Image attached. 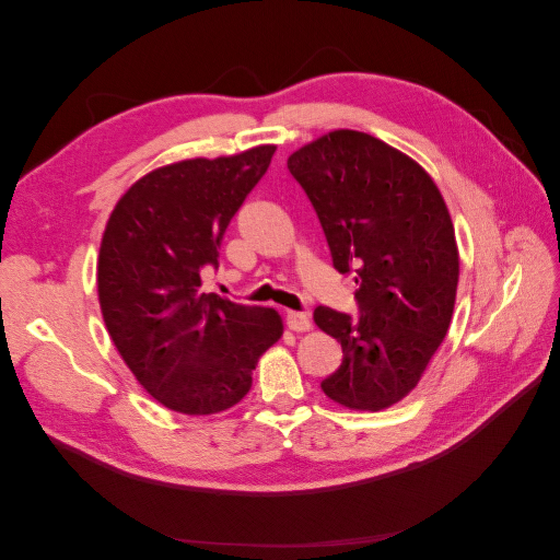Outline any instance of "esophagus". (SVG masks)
Returning a JSON list of instances; mask_svg holds the SVG:
<instances>
[{
	"instance_id": "34e87169",
	"label": "esophagus",
	"mask_w": 560,
	"mask_h": 560,
	"mask_svg": "<svg viewBox=\"0 0 560 560\" xmlns=\"http://www.w3.org/2000/svg\"><path fill=\"white\" fill-rule=\"evenodd\" d=\"M284 319H287V327H290L292 331H308L311 329V315L308 313L287 311Z\"/></svg>"
}]
</instances>
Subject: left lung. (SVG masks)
<instances>
[{
	"label": "left lung",
	"mask_w": 560,
	"mask_h": 560,
	"mask_svg": "<svg viewBox=\"0 0 560 560\" xmlns=\"http://www.w3.org/2000/svg\"><path fill=\"white\" fill-rule=\"evenodd\" d=\"M287 167L313 202L334 268L358 284V317L313 313L343 348L322 389L348 409H387L418 385L451 325L460 259L446 202L413 159L358 130L322 135Z\"/></svg>",
	"instance_id": "left-lung-1"
}]
</instances>
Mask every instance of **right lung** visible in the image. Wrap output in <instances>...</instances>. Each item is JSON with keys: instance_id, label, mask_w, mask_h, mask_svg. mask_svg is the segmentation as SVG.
<instances>
[{"instance_id": "obj_1", "label": "right lung", "mask_w": 560, "mask_h": 560, "mask_svg": "<svg viewBox=\"0 0 560 560\" xmlns=\"http://www.w3.org/2000/svg\"><path fill=\"white\" fill-rule=\"evenodd\" d=\"M273 154V144H261L159 167L109 214L97 259L107 331L147 393L177 413L210 416L238 404L259 358L282 336L273 308L241 306L200 287Z\"/></svg>"}]
</instances>
